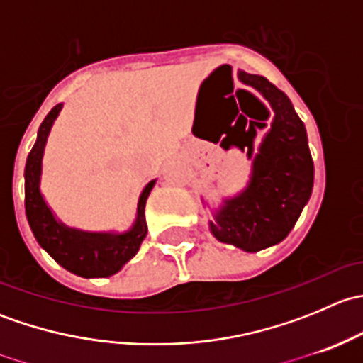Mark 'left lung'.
<instances>
[{
	"instance_id": "1",
	"label": "left lung",
	"mask_w": 363,
	"mask_h": 363,
	"mask_svg": "<svg viewBox=\"0 0 363 363\" xmlns=\"http://www.w3.org/2000/svg\"><path fill=\"white\" fill-rule=\"evenodd\" d=\"M239 79L269 101L274 119L256 155L252 142L246 144L252 160L247 186L223 202L208 226L219 242L256 252L279 244L291 232L311 199L314 164L306 126L290 98L262 75L239 72ZM239 147L244 151V145Z\"/></svg>"
}]
</instances>
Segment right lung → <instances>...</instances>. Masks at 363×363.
I'll return each instance as SVG.
<instances>
[{
	"label": "right lung",
	"instance_id": "add662e5",
	"mask_svg": "<svg viewBox=\"0 0 363 363\" xmlns=\"http://www.w3.org/2000/svg\"><path fill=\"white\" fill-rule=\"evenodd\" d=\"M61 108L63 104H57L47 113L43 123L40 124L38 137L26 161L24 205L28 223L40 246L69 272L80 277L113 276L123 269L124 263L137 255L142 240L147 235L145 202L156 181L149 182L142 191L137 205V219L128 232H82L57 221L40 191V177H42V158L47 137Z\"/></svg>",
	"mask_w": 363,
	"mask_h": 363
}]
</instances>
